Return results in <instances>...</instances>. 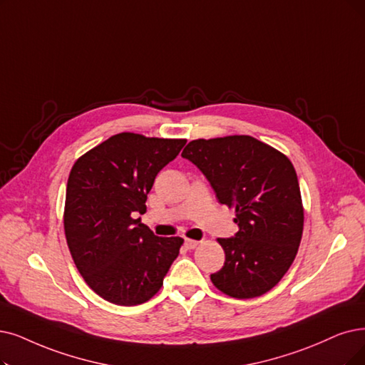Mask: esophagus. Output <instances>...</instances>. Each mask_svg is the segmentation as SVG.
<instances>
[{
    "mask_svg": "<svg viewBox=\"0 0 365 365\" xmlns=\"http://www.w3.org/2000/svg\"><path fill=\"white\" fill-rule=\"evenodd\" d=\"M199 244V241H196V240H185L184 241V245L187 247L188 250H192V249H195V247Z\"/></svg>",
    "mask_w": 365,
    "mask_h": 365,
    "instance_id": "esophagus-1",
    "label": "esophagus"
}]
</instances>
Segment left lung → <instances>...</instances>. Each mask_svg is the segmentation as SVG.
I'll list each match as a JSON object with an SVG mask.
<instances>
[{"instance_id":"8db88e82","label":"left lung","mask_w":365,"mask_h":365,"mask_svg":"<svg viewBox=\"0 0 365 365\" xmlns=\"http://www.w3.org/2000/svg\"><path fill=\"white\" fill-rule=\"evenodd\" d=\"M184 158L205 175L218 202L235 210L238 232L218 238L226 259L211 282L245 299L267 294L297 256L304 211L290 160L252 136L192 140Z\"/></svg>"}]
</instances>
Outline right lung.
<instances>
[{
    "instance_id": "1",
    "label": "right lung",
    "mask_w": 365,
    "mask_h": 365,
    "mask_svg": "<svg viewBox=\"0 0 365 365\" xmlns=\"http://www.w3.org/2000/svg\"><path fill=\"white\" fill-rule=\"evenodd\" d=\"M185 142L120 133L71 168L64 211L67 244L83 280L109 302H147L180 255L182 238L157 237L135 215L147 211L157 173Z\"/></svg>"
}]
</instances>
